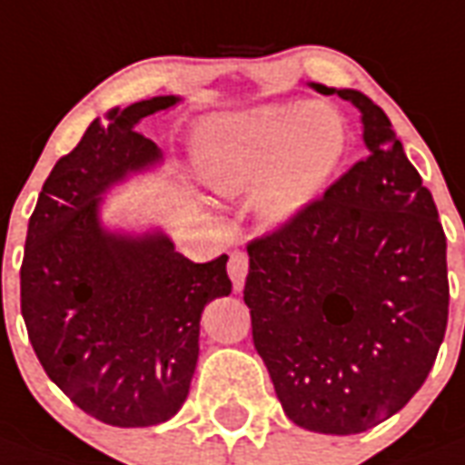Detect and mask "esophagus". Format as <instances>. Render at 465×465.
I'll use <instances>...</instances> for the list:
<instances>
[{"label": "esophagus", "instance_id": "34e87169", "mask_svg": "<svg viewBox=\"0 0 465 465\" xmlns=\"http://www.w3.org/2000/svg\"><path fill=\"white\" fill-rule=\"evenodd\" d=\"M226 271H229V278L233 282V290L239 292L243 290V282H246L248 275V256L243 251H233L232 258H229V265H226Z\"/></svg>", "mask_w": 465, "mask_h": 465}]
</instances>
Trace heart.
I'll use <instances>...</instances> for the list:
<instances>
[{
    "label": "heart",
    "mask_w": 465,
    "mask_h": 465,
    "mask_svg": "<svg viewBox=\"0 0 465 465\" xmlns=\"http://www.w3.org/2000/svg\"><path fill=\"white\" fill-rule=\"evenodd\" d=\"M349 153L346 119L329 102L261 104L202 124L193 141L197 175L222 197L253 190L265 224L297 219L324 194Z\"/></svg>",
    "instance_id": "obj_1"
}]
</instances>
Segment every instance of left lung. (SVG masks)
Here are the masks:
<instances>
[{
  "mask_svg": "<svg viewBox=\"0 0 465 465\" xmlns=\"http://www.w3.org/2000/svg\"><path fill=\"white\" fill-rule=\"evenodd\" d=\"M310 84L359 109L368 158L248 243L243 302L285 414L343 437L400 412L427 381L449 322L446 236L381 106Z\"/></svg>",
  "mask_w": 465,
  "mask_h": 465,
  "instance_id": "1",
  "label": "left lung"
}]
</instances>
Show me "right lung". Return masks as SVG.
I'll use <instances>...</instances> for the list:
<instances>
[{
  "instance_id": "add662e5",
  "label": "right lung",
  "mask_w": 465,
  "mask_h": 465,
  "mask_svg": "<svg viewBox=\"0 0 465 465\" xmlns=\"http://www.w3.org/2000/svg\"><path fill=\"white\" fill-rule=\"evenodd\" d=\"M175 94L109 109L63 155L28 219L21 314L41 366L83 412L112 427L168 421L190 392L207 302L232 292L229 256L193 263L163 229L102 222L104 194L161 163L136 124Z\"/></svg>"
}]
</instances>
